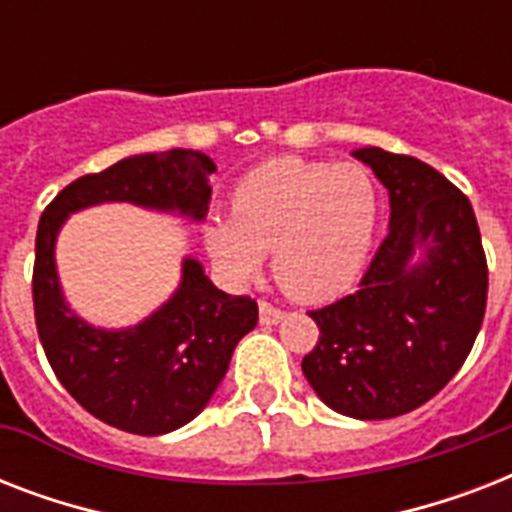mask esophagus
Here are the masks:
<instances>
[{"mask_svg": "<svg viewBox=\"0 0 512 512\" xmlns=\"http://www.w3.org/2000/svg\"><path fill=\"white\" fill-rule=\"evenodd\" d=\"M284 316H287V313L281 311V308H276L273 303H265V300L260 303V324H265V327H268V324H279Z\"/></svg>", "mask_w": 512, "mask_h": 512, "instance_id": "34e87169", "label": "esophagus"}]
</instances>
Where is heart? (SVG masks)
Listing matches in <instances>:
<instances>
[{
    "mask_svg": "<svg viewBox=\"0 0 512 512\" xmlns=\"http://www.w3.org/2000/svg\"><path fill=\"white\" fill-rule=\"evenodd\" d=\"M377 228V185L361 164L271 159L231 193V217L204 228L209 255L252 279L273 252V279L297 300H329L356 281Z\"/></svg>",
    "mask_w": 512,
    "mask_h": 512,
    "instance_id": "obj_1",
    "label": "heart"
}]
</instances>
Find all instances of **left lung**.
I'll list each match as a JSON object with an SVG mask.
<instances>
[{"label":"left lung","mask_w":512,"mask_h":512,"mask_svg":"<svg viewBox=\"0 0 512 512\" xmlns=\"http://www.w3.org/2000/svg\"><path fill=\"white\" fill-rule=\"evenodd\" d=\"M353 156L388 188L390 231L353 295L308 311L321 335L303 374L329 409L390 420L460 372L484 321L489 268L476 212L457 185L414 156Z\"/></svg>","instance_id":"1"}]
</instances>
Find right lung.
<instances>
[{
	"label": "right lung",
	"mask_w": 512,
	"mask_h": 512,
	"mask_svg": "<svg viewBox=\"0 0 512 512\" xmlns=\"http://www.w3.org/2000/svg\"><path fill=\"white\" fill-rule=\"evenodd\" d=\"M212 172V159L188 148L130 156L66 185L42 212L31 279L39 342L60 385L111 428L162 436L191 422L228 372L236 342L255 329L257 303L225 295L196 260H185L180 287L154 316L119 332L95 329L68 311L60 292V225L76 209L103 201L204 220Z\"/></svg>",
	"instance_id": "right-lung-1"
}]
</instances>
